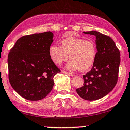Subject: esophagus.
Listing matches in <instances>:
<instances>
[{
    "label": "esophagus",
    "mask_w": 130,
    "mask_h": 130,
    "mask_svg": "<svg viewBox=\"0 0 130 130\" xmlns=\"http://www.w3.org/2000/svg\"><path fill=\"white\" fill-rule=\"evenodd\" d=\"M62 73H65V74H67V75H69V76H73V74L72 73L64 71H62Z\"/></svg>",
    "instance_id": "obj_1"
}]
</instances>
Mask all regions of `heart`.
Instances as JSON below:
<instances>
[{
  "instance_id": "b5f03b06",
  "label": "heart",
  "mask_w": 130,
  "mask_h": 130,
  "mask_svg": "<svg viewBox=\"0 0 130 130\" xmlns=\"http://www.w3.org/2000/svg\"><path fill=\"white\" fill-rule=\"evenodd\" d=\"M49 55L52 61L61 65L69 58L71 60L67 65L70 70H88L93 64L97 55V48L92 40L84 38L68 37L63 39L61 46L52 45L50 46Z\"/></svg>"
}]
</instances>
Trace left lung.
<instances>
[{
  "mask_svg": "<svg viewBox=\"0 0 130 130\" xmlns=\"http://www.w3.org/2000/svg\"><path fill=\"white\" fill-rule=\"evenodd\" d=\"M96 36L97 55L91 70L83 76L84 86L77 89L79 96L86 100L100 99L111 92L117 84L120 53L110 37L96 31L84 32Z\"/></svg>",
  "mask_w": 130,
  "mask_h": 130,
  "instance_id": "obj_1",
  "label": "left lung"
}]
</instances>
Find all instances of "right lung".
Returning <instances> with one entry per match:
<instances>
[{"mask_svg": "<svg viewBox=\"0 0 130 130\" xmlns=\"http://www.w3.org/2000/svg\"><path fill=\"white\" fill-rule=\"evenodd\" d=\"M53 37L50 31L23 36L10 51V84L27 100L37 101L45 98L53 89L54 76L61 72L48 53Z\"/></svg>", "mask_w": 130, "mask_h": 130, "instance_id": "1", "label": "right lung"}]
</instances>
